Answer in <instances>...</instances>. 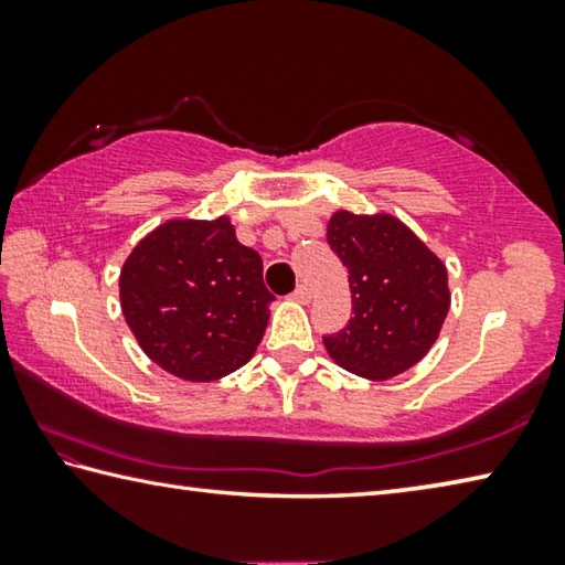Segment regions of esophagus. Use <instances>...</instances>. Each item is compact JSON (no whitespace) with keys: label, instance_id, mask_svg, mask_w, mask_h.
Returning a JSON list of instances; mask_svg holds the SVG:
<instances>
[{"label":"esophagus","instance_id":"34e87169","mask_svg":"<svg viewBox=\"0 0 565 565\" xmlns=\"http://www.w3.org/2000/svg\"><path fill=\"white\" fill-rule=\"evenodd\" d=\"M291 299L294 301H299V303H309L311 301V289H309V286H296V291L291 294Z\"/></svg>","mask_w":565,"mask_h":565}]
</instances>
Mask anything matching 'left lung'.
<instances>
[{"label":"left lung","mask_w":565,"mask_h":565,"mask_svg":"<svg viewBox=\"0 0 565 565\" xmlns=\"http://www.w3.org/2000/svg\"><path fill=\"white\" fill-rule=\"evenodd\" d=\"M327 238L351 289L349 323L323 337L329 356L369 381L404 374L434 347L451 306L444 262L391 214L341 209Z\"/></svg>","instance_id":"1"}]
</instances>
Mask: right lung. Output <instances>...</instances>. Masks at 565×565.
I'll use <instances>...</instances> for the list:
<instances>
[{"label": "right lung", "mask_w": 565, "mask_h": 565, "mask_svg": "<svg viewBox=\"0 0 565 565\" xmlns=\"http://www.w3.org/2000/svg\"><path fill=\"white\" fill-rule=\"evenodd\" d=\"M262 256L228 216L171 218L134 246L121 311L141 351L184 381H216L254 356L269 323Z\"/></svg>", "instance_id": "right-lung-1"}]
</instances>
